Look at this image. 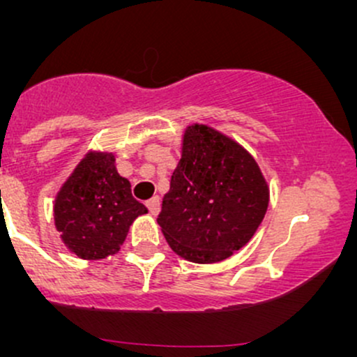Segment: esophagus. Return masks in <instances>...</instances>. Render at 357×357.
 Listing matches in <instances>:
<instances>
[{
	"instance_id": "esophagus-1",
	"label": "esophagus",
	"mask_w": 357,
	"mask_h": 357,
	"mask_svg": "<svg viewBox=\"0 0 357 357\" xmlns=\"http://www.w3.org/2000/svg\"><path fill=\"white\" fill-rule=\"evenodd\" d=\"M146 206L149 208L151 215H158L159 210H161V199H159V196H154V198H151L149 202L146 203Z\"/></svg>"
}]
</instances>
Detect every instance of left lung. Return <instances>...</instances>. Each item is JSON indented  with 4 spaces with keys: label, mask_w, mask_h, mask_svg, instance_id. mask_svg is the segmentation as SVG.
Wrapping results in <instances>:
<instances>
[{
    "label": "left lung",
    "mask_w": 357,
    "mask_h": 357,
    "mask_svg": "<svg viewBox=\"0 0 357 357\" xmlns=\"http://www.w3.org/2000/svg\"><path fill=\"white\" fill-rule=\"evenodd\" d=\"M268 206L255 159L208 126L188 127L158 223L178 255L215 264L247 245Z\"/></svg>",
    "instance_id": "1"
}]
</instances>
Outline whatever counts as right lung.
Instances as JSON below:
<instances>
[{
	"mask_svg": "<svg viewBox=\"0 0 357 357\" xmlns=\"http://www.w3.org/2000/svg\"><path fill=\"white\" fill-rule=\"evenodd\" d=\"M114 161L112 154L89 153L56 195V230L68 250L84 260L117 253L132 221L147 213Z\"/></svg>",
	"mask_w": 357,
	"mask_h": 357,
	"instance_id": "right-lung-1",
	"label": "right lung"
}]
</instances>
